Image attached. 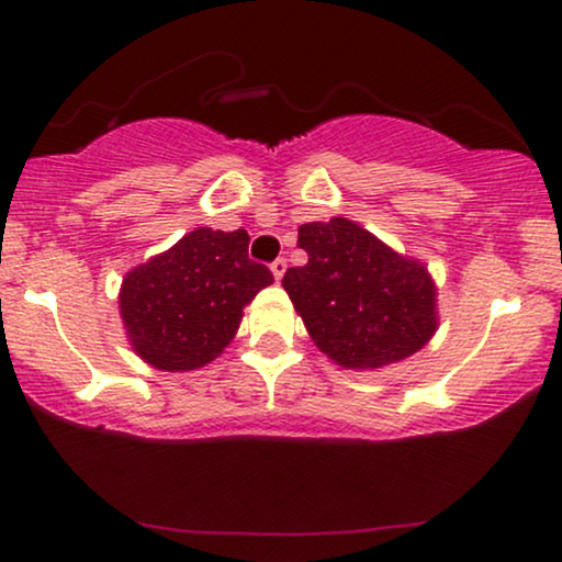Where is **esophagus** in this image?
Masks as SVG:
<instances>
[{
	"mask_svg": "<svg viewBox=\"0 0 562 562\" xmlns=\"http://www.w3.org/2000/svg\"><path fill=\"white\" fill-rule=\"evenodd\" d=\"M271 273H273V279H276V281H281V279H283V273H286V260H283V258H276L273 263H271Z\"/></svg>",
	"mask_w": 562,
	"mask_h": 562,
	"instance_id": "1",
	"label": "esophagus"
}]
</instances>
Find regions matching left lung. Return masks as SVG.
<instances>
[{"instance_id":"8db88e82","label":"left lung","mask_w":562,"mask_h":562,"mask_svg":"<svg viewBox=\"0 0 562 562\" xmlns=\"http://www.w3.org/2000/svg\"><path fill=\"white\" fill-rule=\"evenodd\" d=\"M299 248L310 260L289 268L281 283L314 345L337 366L398 363L435 335V283L419 260L345 217L302 225Z\"/></svg>"}]
</instances>
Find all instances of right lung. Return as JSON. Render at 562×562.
Here are the masks:
<instances>
[{
  "label": "right lung",
  "mask_w": 562,
  "mask_h": 562,
  "mask_svg": "<svg viewBox=\"0 0 562 562\" xmlns=\"http://www.w3.org/2000/svg\"><path fill=\"white\" fill-rule=\"evenodd\" d=\"M245 229L196 227L133 268L120 289L127 340L158 371H196L233 340L243 306L273 273L248 258Z\"/></svg>",
  "instance_id": "right-lung-1"
}]
</instances>
